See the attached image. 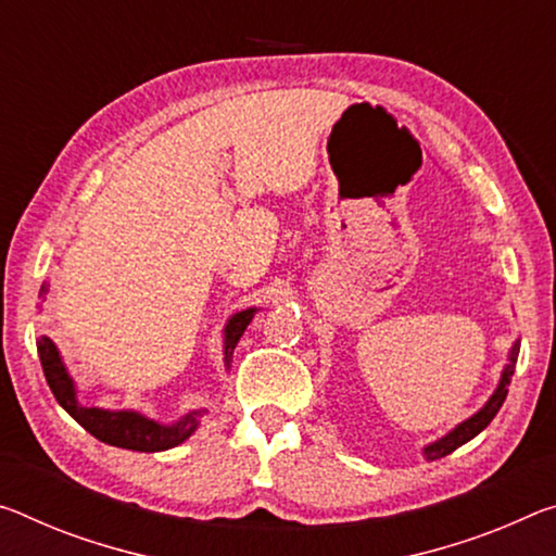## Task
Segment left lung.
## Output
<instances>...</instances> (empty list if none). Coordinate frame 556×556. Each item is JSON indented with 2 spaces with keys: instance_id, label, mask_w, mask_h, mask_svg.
<instances>
[{
  "instance_id": "1",
  "label": "left lung",
  "mask_w": 556,
  "mask_h": 556,
  "mask_svg": "<svg viewBox=\"0 0 556 556\" xmlns=\"http://www.w3.org/2000/svg\"><path fill=\"white\" fill-rule=\"evenodd\" d=\"M517 356H519V343H515L513 351H509V364L505 366V371H502V378H500V383H497V391L490 395V401L484 403L482 408L475 413L472 418L463 420L460 426L453 428L445 438H440V440H435V443H430V445L422 447V455H426V460H438V457L451 455L453 451H457V447L465 445V443H468V440H472L475 435L482 433V430L490 426V420L497 416V410L502 408V403H505V399H507V389H509V381H513Z\"/></svg>"
}]
</instances>
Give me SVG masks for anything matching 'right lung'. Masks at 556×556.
Instances as JSON below:
<instances>
[{
  "label": "right lung",
  "instance_id": "obj_1",
  "mask_svg": "<svg viewBox=\"0 0 556 556\" xmlns=\"http://www.w3.org/2000/svg\"><path fill=\"white\" fill-rule=\"evenodd\" d=\"M41 294H47V287H41ZM257 309H244L237 312L225 326V366L230 368L232 351L237 341L247 329V324L252 321V316ZM37 351L41 358L43 376L54 399L59 401L68 416H72L78 426L86 428L93 438H99L101 443L126 447V451L138 453H161L167 447L180 445L182 440H188L195 428L200 426V418L205 410H190L188 416H182L173 426H161L151 418L140 416L136 410H103V408H86L76 399V386L68 376L64 361L59 356V349L49 337H41L37 341Z\"/></svg>",
  "mask_w": 556,
  "mask_h": 556
}]
</instances>
